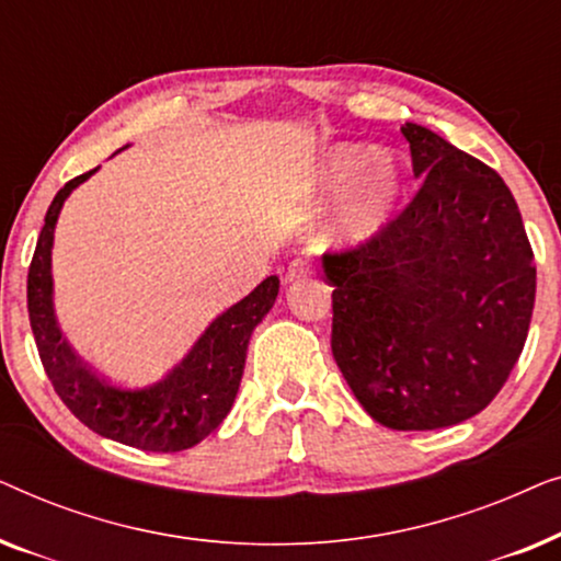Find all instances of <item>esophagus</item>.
Listing matches in <instances>:
<instances>
[{"label": "esophagus", "instance_id": "obj_1", "mask_svg": "<svg viewBox=\"0 0 561 561\" xmlns=\"http://www.w3.org/2000/svg\"><path fill=\"white\" fill-rule=\"evenodd\" d=\"M309 275H311V263H306V260H294L286 271V283L304 280V278H309Z\"/></svg>", "mask_w": 561, "mask_h": 561}]
</instances>
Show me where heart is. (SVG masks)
<instances>
[{"instance_id":"obj_1","label":"heart","mask_w":561,"mask_h":561,"mask_svg":"<svg viewBox=\"0 0 561 561\" xmlns=\"http://www.w3.org/2000/svg\"><path fill=\"white\" fill-rule=\"evenodd\" d=\"M375 159L370 145H340L327 156L324 181L334 194L352 188L342 211V232L350 240H367L393 217L403 194V171L390 158Z\"/></svg>"}]
</instances>
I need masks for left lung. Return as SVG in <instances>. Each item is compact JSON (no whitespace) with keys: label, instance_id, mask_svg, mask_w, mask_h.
Returning a JSON list of instances; mask_svg holds the SVG:
<instances>
[{"label":"left lung","instance_id":"1","mask_svg":"<svg viewBox=\"0 0 561 561\" xmlns=\"http://www.w3.org/2000/svg\"><path fill=\"white\" fill-rule=\"evenodd\" d=\"M421 188L380 232L327 252L332 352L363 409L398 432L472 419L524 352L536 263L511 188L405 122Z\"/></svg>","mask_w":561,"mask_h":561}]
</instances>
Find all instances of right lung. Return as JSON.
<instances>
[{
	"label": "right lung",
	"mask_w": 561,
	"mask_h": 561,
	"mask_svg": "<svg viewBox=\"0 0 561 561\" xmlns=\"http://www.w3.org/2000/svg\"><path fill=\"white\" fill-rule=\"evenodd\" d=\"M94 171L76 175L58 191L37 237L27 273V311L37 355L60 401L91 432L142 451L191 449L206 439L232 409L250 334L273 309L280 283L271 275L240 304L214 319L188 357L160 382L125 388L104 380L73 355L66 340H60V329L53 317L50 280L53 229L60 206Z\"/></svg>",
	"instance_id": "obj_1"
}]
</instances>
